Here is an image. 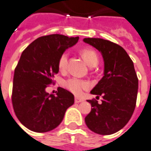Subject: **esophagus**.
I'll return each mask as SVG.
<instances>
[{"instance_id": "esophagus-1", "label": "esophagus", "mask_w": 151, "mask_h": 151, "mask_svg": "<svg viewBox=\"0 0 151 151\" xmlns=\"http://www.w3.org/2000/svg\"><path fill=\"white\" fill-rule=\"evenodd\" d=\"M74 101H75V103L78 104V103H81V102H82V101H84V100L81 98H79V97H75Z\"/></svg>"}]
</instances>
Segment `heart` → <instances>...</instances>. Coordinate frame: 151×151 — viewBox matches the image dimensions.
Instances as JSON below:
<instances>
[{"label": "heart", "instance_id": "obj_1", "mask_svg": "<svg viewBox=\"0 0 151 151\" xmlns=\"http://www.w3.org/2000/svg\"><path fill=\"white\" fill-rule=\"evenodd\" d=\"M81 55L89 66L94 65V64H97L98 58L93 50L88 49V48L83 49L81 50ZM68 57H69L68 52H64L61 55L60 58L58 59V68L60 70H64L66 67ZM64 86L73 93L78 95L82 92L83 89L88 88V84L85 81L80 80L78 78H70L69 80L65 81L64 82Z\"/></svg>", "mask_w": 151, "mask_h": 151}]
</instances>
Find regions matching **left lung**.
<instances>
[{
  "label": "left lung",
  "instance_id": "left-lung-1",
  "mask_svg": "<svg viewBox=\"0 0 151 151\" xmlns=\"http://www.w3.org/2000/svg\"><path fill=\"white\" fill-rule=\"evenodd\" d=\"M83 41L100 51L104 60L103 78L90 92L103 99L101 104L87 101L92 109L85 121L96 134H114L128 123L135 108L139 80L134 64L119 45L98 38H85Z\"/></svg>",
  "mask_w": 151,
  "mask_h": 151
}]
</instances>
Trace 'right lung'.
<instances>
[{"label": "right lung", "mask_w": 151, "mask_h": 151, "mask_svg": "<svg viewBox=\"0 0 151 151\" xmlns=\"http://www.w3.org/2000/svg\"><path fill=\"white\" fill-rule=\"evenodd\" d=\"M79 37L53 34L38 38L22 53L13 77L12 101L16 116L27 129L47 132L63 121L74 96L59 87L56 96L46 91L59 71L58 59Z\"/></svg>", "instance_id": "right-lung-1"}]
</instances>
